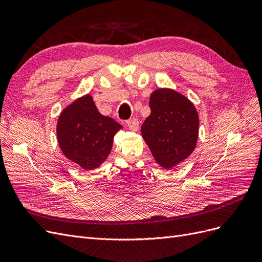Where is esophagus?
Returning <instances> with one entry per match:
<instances>
[{"label":"esophagus","instance_id":"esophagus-1","mask_svg":"<svg viewBox=\"0 0 262 262\" xmlns=\"http://www.w3.org/2000/svg\"><path fill=\"white\" fill-rule=\"evenodd\" d=\"M126 124L131 131H137L139 129V120L137 118H131L130 120L126 121Z\"/></svg>","mask_w":262,"mask_h":262}]
</instances>
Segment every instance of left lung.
<instances>
[{
  "label": "left lung",
  "instance_id": "obj_1",
  "mask_svg": "<svg viewBox=\"0 0 262 262\" xmlns=\"http://www.w3.org/2000/svg\"><path fill=\"white\" fill-rule=\"evenodd\" d=\"M150 115L142 124L141 133L155 161L169 169L193 152L199 132V117L181 94L158 89L149 97Z\"/></svg>",
  "mask_w": 262,
  "mask_h": 262
}]
</instances>
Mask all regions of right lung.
Masks as SVG:
<instances>
[{
  "label": "right lung",
  "mask_w": 262,
  "mask_h": 262,
  "mask_svg": "<svg viewBox=\"0 0 262 262\" xmlns=\"http://www.w3.org/2000/svg\"><path fill=\"white\" fill-rule=\"evenodd\" d=\"M121 128L113 118L100 115L92 96L85 95L61 113L58 142L70 161L84 169H95L109 155L115 134Z\"/></svg>",
  "instance_id": "add662e5"
}]
</instances>
